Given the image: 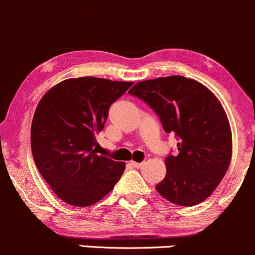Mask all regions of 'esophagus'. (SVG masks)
I'll return each mask as SVG.
<instances>
[{"label":"esophagus","mask_w":255,"mask_h":255,"mask_svg":"<svg viewBox=\"0 0 255 255\" xmlns=\"http://www.w3.org/2000/svg\"><path fill=\"white\" fill-rule=\"evenodd\" d=\"M129 165L132 166V168H134V169H142L144 163H135V161H130Z\"/></svg>","instance_id":"esophagus-1"}]
</instances>
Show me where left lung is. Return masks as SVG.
<instances>
[{
    "mask_svg": "<svg viewBox=\"0 0 255 255\" xmlns=\"http://www.w3.org/2000/svg\"><path fill=\"white\" fill-rule=\"evenodd\" d=\"M128 94L145 102L179 142L177 154L165 159L166 175L155 186L159 194L180 206L205 201L232 156L230 123L220 101L202 84L179 75L140 81Z\"/></svg>",
    "mask_w": 255,
    "mask_h": 255,
    "instance_id": "obj_1",
    "label": "left lung"
}]
</instances>
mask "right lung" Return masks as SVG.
Masks as SVG:
<instances>
[{
  "mask_svg": "<svg viewBox=\"0 0 255 255\" xmlns=\"http://www.w3.org/2000/svg\"><path fill=\"white\" fill-rule=\"evenodd\" d=\"M133 82L69 79L43 96L30 129L38 170L53 191L71 206L86 207L106 196L125 171V163L96 154V137L109 110Z\"/></svg>",
  "mask_w": 255,
  "mask_h": 255,
  "instance_id": "1",
  "label": "right lung"
}]
</instances>
